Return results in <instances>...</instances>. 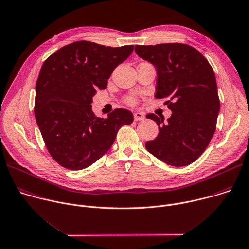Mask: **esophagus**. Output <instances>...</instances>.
Masks as SVG:
<instances>
[{
	"mask_svg": "<svg viewBox=\"0 0 249 249\" xmlns=\"http://www.w3.org/2000/svg\"><path fill=\"white\" fill-rule=\"evenodd\" d=\"M134 119L135 121H140L144 119V114L142 112H135L134 113Z\"/></svg>",
	"mask_w": 249,
	"mask_h": 249,
	"instance_id": "34e87169",
	"label": "esophagus"
}]
</instances>
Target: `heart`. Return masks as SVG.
<instances>
[{
    "instance_id": "1",
    "label": "heart",
    "mask_w": 249,
    "mask_h": 249,
    "mask_svg": "<svg viewBox=\"0 0 249 249\" xmlns=\"http://www.w3.org/2000/svg\"><path fill=\"white\" fill-rule=\"evenodd\" d=\"M126 102H127L128 104H130V105H135V104H136V99L133 98V97H128L127 100H126Z\"/></svg>"
}]
</instances>
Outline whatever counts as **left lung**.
<instances>
[{"label": "left lung", "instance_id": "8db88e82", "mask_svg": "<svg viewBox=\"0 0 249 249\" xmlns=\"http://www.w3.org/2000/svg\"><path fill=\"white\" fill-rule=\"evenodd\" d=\"M135 52L155 66V98L168 99L165 104L172 110L166 123L163 116L146 115L157 123L159 133L145 147L171 166H186L203 153L216 130L220 100L214 71L196 49L186 44L137 45Z\"/></svg>", "mask_w": 249, "mask_h": 249}]
</instances>
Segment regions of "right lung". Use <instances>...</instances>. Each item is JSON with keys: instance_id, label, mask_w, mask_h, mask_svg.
I'll return each instance as SVG.
<instances>
[{"instance_id": "obj_1", "label": "right lung", "mask_w": 249, "mask_h": 249, "mask_svg": "<svg viewBox=\"0 0 249 249\" xmlns=\"http://www.w3.org/2000/svg\"><path fill=\"white\" fill-rule=\"evenodd\" d=\"M133 45L106 47L89 41L66 45L43 63L35 96V118L45 144L60 166L89 167L111 147L118 130L133 122L131 111L114 109L107 118L92 111L97 90L132 53Z\"/></svg>"}]
</instances>
